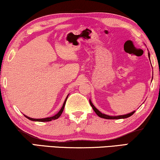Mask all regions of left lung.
Listing matches in <instances>:
<instances>
[{
  "mask_svg": "<svg viewBox=\"0 0 160 160\" xmlns=\"http://www.w3.org/2000/svg\"><path fill=\"white\" fill-rule=\"evenodd\" d=\"M148 58H149L150 60V53L149 52H148ZM151 62V61H150ZM89 103H90L92 108H93V110L96 113V114H97L98 117H100V118H103V119H126V118L128 117H130V116H132L133 113L135 112V111H132L131 113H127V114H124V115H120V116H115V117H113V116H108L107 114H104V113H102L100 112L99 110H98L97 108H95V106L92 104V102L90 100H89Z\"/></svg>",
  "mask_w": 160,
  "mask_h": 160,
  "instance_id": "left-lung-1",
  "label": "left lung"
}]
</instances>
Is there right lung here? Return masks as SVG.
Wrapping results in <instances>:
<instances>
[{"label": "right lung", "mask_w": 160, "mask_h": 160, "mask_svg": "<svg viewBox=\"0 0 160 160\" xmlns=\"http://www.w3.org/2000/svg\"><path fill=\"white\" fill-rule=\"evenodd\" d=\"M69 95H68L67 98H65V101H64V103H63L62 108L60 111H59V112L58 113H56L55 115H54L53 117H47V118H43V119H33V118H30L29 117H28V116H25L24 115L26 118H28V119L31 120V121H34V122H50L52 121V120H54V119H58L59 117H60L61 114H62V111H63V109H64V107H65V102H66V100H67V98L68 97Z\"/></svg>", "instance_id": "1"}]
</instances>
